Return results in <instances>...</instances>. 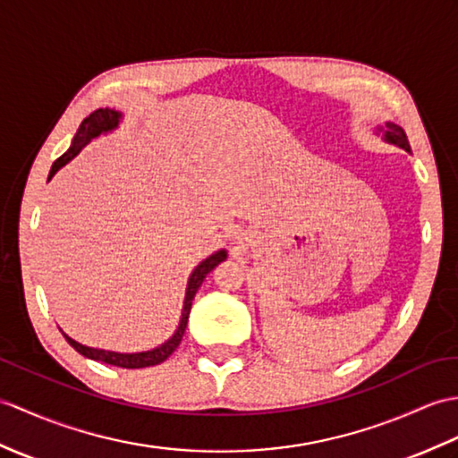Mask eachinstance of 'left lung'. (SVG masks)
Returning a JSON list of instances; mask_svg holds the SVG:
<instances>
[{"mask_svg": "<svg viewBox=\"0 0 458 458\" xmlns=\"http://www.w3.org/2000/svg\"><path fill=\"white\" fill-rule=\"evenodd\" d=\"M380 131L385 132V138H386L390 144H396V146L403 148V150H406V152H410V142H408L406 132H403L402 126H398L394 123H386Z\"/></svg>", "mask_w": 458, "mask_h": 458, "instance_id": "left-lung-1", "label": "left lung"}]
</instances>
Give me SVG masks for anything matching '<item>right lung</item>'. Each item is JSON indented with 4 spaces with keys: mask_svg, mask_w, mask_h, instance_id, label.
<instances>
[{
    "mask_svg": "<svg viewBox=\"0 0 458 458\" xmlns=\"http://www.w3.org/2000/svg\"><path fill=\"white\" fill-rule=\"evenodd\" d=\"M121 119V113H116L113 109H98L93 111L88 119H83V123L80 124L78 134L73 138V142L70 146V150L66 154H62L55 164H52V169L48 174V179L55 177V174L62 165H66L72 157H76L80 154L81 148L85 144H89L95 136H99L101 132H109L113 131L116 124H119ZM226 259V251L220 250L215 255H210L208 259H205L203 263L199 265V267L193 271V275L189 277V284H187V294H185V304H183V314H181V322L177 332L174 334L172 339H167L164 345H159L152 351H144V353H114V351H103V349H91V347H85L78 342H73L72 337H66V342L78 351L80 355L93 359V360H101V363H107L113 367H121V369H144V367H154L164 363V360L174 353L177 349V345L181 344V337L185 334V327H187V320H189V312H191V304H193L195 294L199 291V286L203 284L207 275L216 267L220 261Z\"/></svg>",
    "mask_w": 458,
    "mask_h": 458,
    "instance_id": "obj_1",
    "label": "right lung"
}]
</instances>
